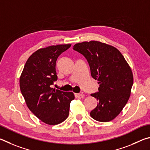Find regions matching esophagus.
I'll use <instances>...</instances> for the list:
<instances>
[{
	"label": "esophagus",
	"mask_w": 150,
	"mask_h": 150,
	"mask_svg": "<svg viewBox=\"0 0 150 150\" xmlns=\"http://www.w3.org/2000/svg\"><path fill=\"white\" fill-rule=\"evenodd\" d=\"M74 96H75L76 98H80V97H82L83 96V92L74 93Z\"/></svg>",
	"instance_id": "esophagus-1"
}]
</instances>
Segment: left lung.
I'll use <instances>...</instances> for the list:
<instances>
[{
  "mask_svg": "<svg viewBox=\"0 0 150 150\" xmlns=\"http://www.w3.org/2000/svg\"><path fill=\"white\" fill-rule=\"evenodd\" d=\"M73 49L86 57L91 76L99 84L98 92L91 94L99 103L90 116L99 122L111 121L122 111L130 96L133 74L130 66L117 48L100 41L76 43Z\"/></svg>",
  "mask_w": 150,
  "mask_h": 150,
  "instance_id": "obj_1",
  "label": "left lung"
}]
</instances>
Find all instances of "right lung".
Instances as JSON below:
<instances>
[{"label":"right lung","instance_id":"right-lung-1","mask_svg":"<svg viewBox=\"0 0 150 150\" xmlns=\"http://www.w3.org/2000/svg\"><path fill=\"white\" fill-rule=\"evenodd\" d=\"M71 44L57 45L38 49L28 58L20 78V88L29 109L49 125L62 122L69 115L72 92L51 88L57 80L56 61Z\"/></svg>","mask_w":150,"mask_h":150}]
</instances>
